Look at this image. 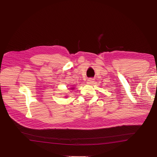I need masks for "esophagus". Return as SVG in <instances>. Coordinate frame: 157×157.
Instances as JSON below:
<instances>
[{"instance_id":"1","label":"esophagus","mask_w":157,"mask_h":157,"mask_svg":"<svg viewBox=\"0 0 157 157\" xmlns=\"http://www.w3.org/2000/svg\"><path fill=\"white\" fill-rule=\"evenodd\" d=\"M94 80L93 78H89V79H88L86 83L88 84H92L94 83Z\"/></svg>"}]
</instances>
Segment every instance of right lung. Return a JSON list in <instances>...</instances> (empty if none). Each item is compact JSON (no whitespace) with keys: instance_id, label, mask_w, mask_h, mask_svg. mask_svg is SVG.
<instances>
[{"instance_id":"1","label":"right lung","mask_w":157,"mask_h":157,"mask_svg":"<svg viewBox=\"0 0 157 157\" xmlns=\"http://www.w3.org/2000/svg\"><path fill=\"white\" fill-rule=\"evenodd\" d=\"M70 89H71V90H73V89H74V87H72V88H71Z\"/></svg>"}]
</instances>
